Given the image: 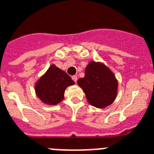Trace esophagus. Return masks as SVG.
I'll return each mask as SVG.
<instances>
[{
  "label": "esophagus",
  "mask_w": 154,
  "mask_h": 154,
  "mask_svg": "<svg viewBox=\"0 0 154 154\" xmlns=\"http://www.w3.org/2000/svg\"><path fill=\"white\" fill-rule=\"evenodd\" d=\"M72 79L75 81V83H76V82H77V79H78V77L76 75H73L72 76Z\"/></svg>",
  "instance_id": "34e87169"
}]
</instances>
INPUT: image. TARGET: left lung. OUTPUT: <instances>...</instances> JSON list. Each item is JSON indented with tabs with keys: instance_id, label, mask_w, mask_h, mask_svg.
<instances>
[{
	"instance_id": "8db88e82",
	"label": "left lung",
	"mask_w": 154,
	"mask_h": 154,
	"mask_svg": "<svg viewBox=\"0 0 154 154\" xmlns=\"http://www.w3.org/2000/svg\"><path fill=\"white\" fill-rule=\"evenodd\" d=\"M78 85L84 91L91 105L104 108L114 102L117 95L118 81L108 66L91 61L85 69V76L79 79Z\"/></svg>"
}]
</instances>
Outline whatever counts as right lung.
Wrapping results in <instances>:
<instances>
[{
	"label": "right lung",
	"instance_id": "obj_1",
	"mask_svg": "<svg viewBox=\"0 0 154 154\" xmlns=\"http://www.w3.org/2000/svg\"><path fill=\"white\" fill-rule=\"evenodd\" d=\"M74 82L67 74L53 64L35 83V93L42 103L56 105L64 99V92Z\"/></svg>",
	"mask_w": 154,
	"mask_h": 154
}]
</instances>
